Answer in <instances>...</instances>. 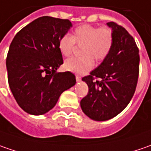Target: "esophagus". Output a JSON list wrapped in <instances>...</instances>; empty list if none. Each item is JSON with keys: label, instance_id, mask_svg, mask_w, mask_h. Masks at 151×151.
<instances>
[{"label": "esophagus", "instance_id": "esophagus-1", "mask_svg": "<svg viewBox=\"0 0 151 151\" xmlns=\"http://www.w3.org/2000/svg\"><path fill=\"white\" fill-rule=\"evenodd\" d=\"M76 81H81V77L79 76H76Z\"/></svg>", "mask_w": 151, "mask_h": 151}]
</instances>
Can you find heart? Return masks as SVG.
Instances as JSON below:
<instances>
[{
	"instance_id": "1",
	"label": "heart",
	"mask_w": 151,
	"mask_h": 151,
	"mask_svg": "<svg viewBox=\"0 0 151 151\" xmlns=\"http://www.w3.org/2000/svg\"><path fill=\"white\" fill-rule=\"evenodd\" d=\"M76 44L82 46L81 58H70L65 60L64 66L68 71L83 75L93 67L96 61L103 60L112 50L113 32L108 27H98L90 24H82L76 27L73 35L65 34L59 41V50L65 57L72 55Z\"/></svg>"
}]
</instances>
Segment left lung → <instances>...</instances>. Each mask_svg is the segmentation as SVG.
Segmentation results:
<instances>
[{"label": "left lung", "mask_w": 151, "mask_h": 151, "mask_svg": "<svg viewBox=\"0 0 151 151\" xmlns=\"http://www.w3.org/2000/svg\"><path fill=\"white\" fill-rule=\"evenodd\" d=\"M107 25L113 32L112 50L99 66L82 78L89 91L81 107L95 121H106L121 113L134 96L139 77V55L134 38L113 22Z\"/></svg>", "instance_id": "left-lung-1"}]
</instances>
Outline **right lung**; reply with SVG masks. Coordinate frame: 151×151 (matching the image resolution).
<instances>
[{"label":"right lung","instance_id":"obj_1","mask_svg":"<svg viewBox=\"0 0 151 151\" xmlns=\"http://www.w3.org/2000/svg\"><path fill=\"white\" fill-rule=\"evenodd\" d=\"M71 27L68 19L41 17L21 29L12 41L6 57L9 86L26 113L49 112L61 93L76 83L71 72H57L63 64L59 41Z\"/></svg>","mask_w":151,"mask_h":151}]
</instances>
